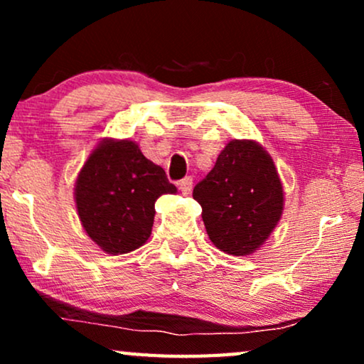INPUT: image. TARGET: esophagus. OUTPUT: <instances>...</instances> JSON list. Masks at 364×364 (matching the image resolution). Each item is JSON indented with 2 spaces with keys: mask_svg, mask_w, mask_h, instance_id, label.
I'll list each match as a JSON object with an SVG mask.
<instances>
[{
  "mask_svg": "<svg viewBox=\"0 0 364 364\" xmlns=\"http://www.w3.org/2000/svg\"><path fill=\"white\" fill-rule=\"evenodd\" d=\"M192 187H193V178L191 176L183 177L182 181H178V188H181L183 196H188V193L192 192Z\"/></svg>",
  "mask_w": 364,
  "mask_h": 364,
  "instance_id": "1",
  "label": "esophagus"
}]
</instances>
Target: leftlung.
Returning a JSON list of instances; mask_svg holds the SVG:
<instances>
[{
	"label": "left lung",
	"mask_w": 364,
	"mask_h": 364,
	"mask_svg": "<svg viewBox=\"0 0 364 364\" xmlns=\"http://www.w3.org/2000/svg\"><path fill=\"white\" fill-rule=\"evenodd\" d=\"M213 245L248 255L270 237L283 210V188L272 157L253 141H232L193 187Z\"/></svg>",
	"instance_id": "left-lung-1"
}]
</instances>
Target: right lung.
<instances>
[{
  "mask_svg": "<svg viewBox=\"0 0 364 364\" xmlns=\"http://www.w3.org/2000/svg\"><path fill=\"white\" fill-rule=\"evenodd\" d=\"M74 192L84 230L104 252L119 255L146 243L157 197L177 188L136 142L106 141L84 164Z\"/></svg>",
  "mask_w": 364,
  "mask_h": 364,
  "instance_id": "add662e5",
  "label": "right lung"
}]
</instances>
